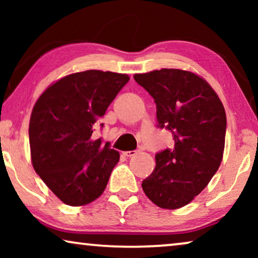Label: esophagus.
Here are the masks:
<instances>
[{"instance_id":"esophagus-1","label":"esophagus","mask_w":258,"mask_h":258,"mask_svg":"<svg viewBox=\"0 0 258 258\" xmlns=\"http://www.w3.org/2000/svg\"><path fill=\"white\" fill-rule=\"evenodd\" d=\"M136 154H137V150H130V151H124V153H123V155H124L125 157H132Z\"/></svg>"}]
</instances>
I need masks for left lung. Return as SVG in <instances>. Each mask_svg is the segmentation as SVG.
I'll return each instance as SVG.
<instances>
[{"mask_svg":"<svg viewBox=\"0 0 258 258\" xmlns=\"http://www.w3.org/2000/svg\"><path fill=\"white\" fill-rule=\"evenodd\" d=\"M134 79L156 103L157 126L171 132L175 142L155 155L156 167L143 179V191L160 208L178 209L206 188L220 167L224 107L206 81L185 70H154Z\"/></svg>","mask_w":258,"mask_h":258,"instance_id":"1","label":"left lung"}]
</instances>
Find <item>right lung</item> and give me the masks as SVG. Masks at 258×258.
Listing matches in <instances>:
<instances>
[{
	"label": "right lung",
	"instance_id": "right-lung-1",
	"mask_svg": "<svg viewBox=\"0 0 258 258\" xmlns=\"http://www.w3.org/2000/svg\"><path fill=\"white\" fill-rule=\"evenodd\" d=\"M128 81L125 74L75 73L49 87L35 103L29 123L31 162L63 203L84 206L104 191L119 154L109 142L95 139V123Z\"/></svg>",
	"mask_w": 258,
	"mask_h": 258
}]
</instances>
